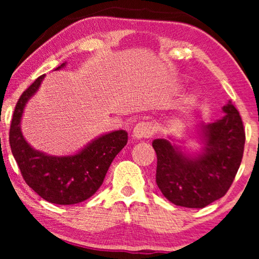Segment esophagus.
I'll return each instance as SVG.
<instances>
[{"mask_svg": "<svg viewBox=\"0 0 259 259\" xmlns=\"http://www.w3.org/2000/svg\"><path fill=\"white\" fill-rule=\"evenodd\" d=\"M153 134L151 123L148 122H138L136 127L133 128V138L134 139H146Z\"/></svg>", "mask_w": 259, "mask_h": 259, "instance_id": "1", "label": "esophagus"}]
</instances>
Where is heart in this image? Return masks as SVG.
Returning a JSON list of instances; mask_svg holds the SVG:
<instances>
[{
  "label": "heart",
  "mask_w": 259,
  "mask_h": 259,
  "mask_svg": "<svg viewBox=\"0 0 259 259\" xmlns=\"http://www.w3.org/2000/svg\"><path fill=\"white\" fill-rule=\"evenodd\" d=\"M193 104H194V99L193 98H187L186 100L184 101L183 108L184 109H190L193 106Z\"/></svg>",
  "instance_id": "b5f03b06"
}]
</instances>
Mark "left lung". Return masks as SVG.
Returning a JSON list of instances; mask_svg holds the SVG:
<instances>
[{
    "mask_svg": "<svg viewBox=\"0 0 259 259\" xmlns=\"http://www.w3.org/2000/svg\"><path fill=\"white\" fill-rule=\"evenodd\" d=\"M222 119L197 126L200 150L190 152L178 139H155V182L166 199L178 206L203 208L224 197L243 158L245 132L235 106L229 101Z\"/></svg>",
    "mask_w": 259,
    "mask_h": 259,
    "instance_id": "1",
    "label": "left lung"
}]
</instances>
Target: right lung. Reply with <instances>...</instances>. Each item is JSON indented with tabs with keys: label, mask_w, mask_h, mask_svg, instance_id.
<instances>
[{
	"label": "right lung",
	"mask_w": 259,
	"mask_h": 259,
	"mask_svg": "<svg viewBox=\"0 0 259 259\" xmlns=\"http://www.w3.org/2000/svg\"><path fill=\"white\" fill-rule=\"evenodd\" d=\"M45 76L37 77L17 101L10 125V148L24 182L38 196L52 204H77L102 185L113 159L127 144V132L118 130L101 134L74 154L51 155L35 150L23 137L21 121L28 101L36 94Z\"/></svg>",
	"instance_id": "1"
}]
</instances>
